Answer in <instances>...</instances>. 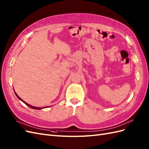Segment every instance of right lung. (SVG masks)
<instances>
[{
    "label": "right lung",
    "mask_w": 149,
    "mask_h": 149,
    "mask_svg": "<svg viewBox=\"0 0 149 149\" xmlns=\"http://www.w3.org/2000/svg\"><path fill=\"white\" fill-rule=\"evenodd\" d=\"M14 92H15V95L17 96V97L20 100H21L22 102H23L24 103H25V104H26L28 107H29L30 108H32V109H44V108H48V107H51V106H49V107H43V108H39V107H33V106H31V105H30V104H28L27 103H26L25 101H23L22 98H20V97H18V95L17 94V93L15 92V90H14Z\"/></svg>",
    "instance_id": "1"
}]
</instances>
